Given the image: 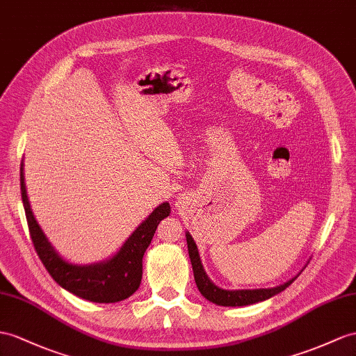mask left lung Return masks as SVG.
Returning a JSON list of instances; mask_svg holds the SVG:
<instances>
[{"label": "left lung", "instance_id": "left-lung-1", "mask_svg": "<svg viewBox=\"0 0 356 356\" xmlns=\"http://www.w3.org/2000/svg\"><path fill=\"white\" fill-rule=\"evenodd\" d=\"M186 238H187L188 257H190V261H192L195 282L197 285V290L201 291V294L207 300L216 303V305L245 307V305H252V303H257V302H263L266 299H270L272 296H275V294L284 291L299 276V273H298V276H294V278L289 280L287 282H284V284L278 285V287H272V289L225 290V289L219 287V285H216L210 278H208V275L205 273V268L201 261V257H199L197 246L195 243L193 237L190 236V232H186Z\"/></svg>", "mask_w": 356, "mask_h": 356}]
</instances>
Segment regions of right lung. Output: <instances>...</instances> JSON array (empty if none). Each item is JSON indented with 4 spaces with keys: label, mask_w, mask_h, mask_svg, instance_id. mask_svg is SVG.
I'll return each mask as SVG.
<instances>
[{
    "label": "right lung",
    "mask_w": 356,
    "mask_h": 356,
    "mask_svg": "<svg viewBox=\"0 0 356 356\" xmlns=\"http://www.w3.org/2000/svg\"><path fill=\"white\" fill-rule=\"evenodd\" d=\"M21 195L34 249L60 287L78 298L97 303H115L137 291L142 281L143 255L159 223L170 213L169 202H163L155 208L108 259L93 264H74L57 252L34 218L25 187L24 161L21 163Z\"/></svg>",
    "instance_id": "right-lung-1"
}]
</instances>
